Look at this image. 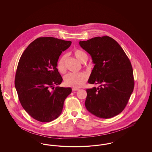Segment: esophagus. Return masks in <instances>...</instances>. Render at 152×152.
Wrapping results in <instances>:
<instances>
[{"instance_id": "esophagus-1", "label": "esophagus", "mask_w": 152, "mask_h": 152, "mask_svg": "<svg viewBox=\"0 0 152 152\" xmlns=\"http://www.w3.org/2000/svg\"><path fill=\"white\" fill-rule=\"evenodd\" d=\"M72 90L73 91H78V90H79V89H78V88H73L72 89Z\"/></svg>"}]
</instances>
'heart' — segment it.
Returning <instances> with one entry per match:
<instances>
[{
  "mask_svg": "<svg viewBox=\"0 0 152 152\" xmlns=\"http://www.w3.org/2000/svg\"><path fill=\"white\" fill-rule=\"evenodd\" d=\"M73 55L80 63H86L88 60L87 53L82 50H76L73 52ZM65 60L66 56H63L58 61L57 68L60 72L64 73L65 71ZM87 79L88 76L86 73L84 72L69 73L64 78V84L66 86L75 88L82 87L87 81Z\"/></svg>",
  "mask_w": 152,
  "mask_h": 152,
  "instance_id": "1",
  "label": "heart"
}]
</instances>
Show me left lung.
<instances>
[{
  "label": "left lung",
  "mask_w": 152,
  "mask_h": 152,
  "mask_svg": "<svg viewBox=\"0 0 152 152\" xmlns=\"http://www.w3.org/2000/svg\"><path fill=\"white\" fill-rule=\"evenodd\" d=\"M79 44L95 64L88 83L99 85L86 89V108L101 118L118 115L125 108L134 89L129 58L116 40L108 36L80 41Z\"/></svg>",
  "instance_id": "1"
}]
</instances>
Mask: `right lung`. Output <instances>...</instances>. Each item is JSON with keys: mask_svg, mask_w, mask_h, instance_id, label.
<instances>
[{"mask_svg": "<svg viewBox=\"0 0 152 152\" xmlns=\"http://www.w3.org/2000/svg\"><path fill=\"white\" fill-rule=\"evenodd\" d=\"M71 43L53 37H39L27 47L19 60L15 86L23 108L39 121L47 123L57 118L72 92L71 88L54 89L63 81L56 68L58 58Z\"/></svg>", "mask_w": 152, "mask_h": 152, "instance_id": "1", "label": "right lung"}]
</instances>
